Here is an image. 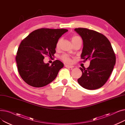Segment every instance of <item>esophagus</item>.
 Returning <instances> with one entry per match:
<instances>
[{
  "label": "esophagus",
  "instance_id": "esophagus-1",
  "mask_svg": "<svg viewBox=\"0 0 125 125\" xmlns=\"http://www.w3.org/2000/svg\"><path fill=\"white\" fill-rule=\"evenodd\" d=\"M65 67L66 68H73V66H70V65H68L67 64L65 65Z\"/></svg>",
  "mask_w": 125,
  "mask_h": 125
}]
</instances>
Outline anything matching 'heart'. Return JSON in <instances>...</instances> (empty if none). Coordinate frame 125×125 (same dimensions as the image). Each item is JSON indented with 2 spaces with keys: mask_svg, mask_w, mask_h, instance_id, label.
<instances>
[{
  "mask_svg": "<svg viewBox=\"0 0 125 125\" xmlns=\"http://www.w3.org/2000/svg\"><path fill=\"white\" fill-rule=\"evenodd\" d=\"M81 38L78 36H77V35H74V36H73V37H72V38H71V41H72V42H73V43L74 42H76V41H77L78 40H81ZM61 41V39H59V40L57 41V42L56 43V48L57 49L59 48V46H60V44ZM61 59L62 61H63L64 62H67V63L70 62V61H71L70 57L68 55H66V54H65V55H62L61 57Z\"/></svg>",
  "mask_w": 125,
  "mask_h": 125,
  "instance_id": "heart-1",
  "label": "heart"
}]
</instances>
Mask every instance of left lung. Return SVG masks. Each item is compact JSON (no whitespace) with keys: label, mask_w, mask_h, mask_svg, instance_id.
<instances>
[{"label":"left lung","mask_w":125,"mask_h":125,"mask_svg":"<svg viewBox=\"0 0 125 125\" xmlns=\"http://www.w3.org/2000/svg\"><path fill=\"white\" fill-rule=\"evenodd\" d=\"M74 30L82 37L83 49L81 58L90 61L87 68H81L82 75L78 83L84 89L95 90L106 83L115 64L116 57L107 38L96 31L78 28Z\"/></svg>","instance_id":"left-lung-1"}]
</instances>
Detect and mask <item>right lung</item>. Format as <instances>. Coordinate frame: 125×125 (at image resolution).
Segmentation results:
<instances>
[{
	"instance_id": "1",
	"label": "right lung",
	"mask_w": 125,
	"mask_h": 125,
	"mask_svg": "<svg viewBox=\"0 0 125 125\" xmlns=\"http://www.w3.org/2000/svg\"><path fill=\"white\" fill-rule=\"evenodd\" d=\"M67 31L66 29H38L21 42L16 60L19 73L26 83L40 88L55 79L63 64L56 60L50 65L44 63L43 59L45 56H54L57 41Z\"/></svg>"
}]
</instances>
